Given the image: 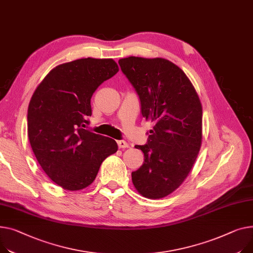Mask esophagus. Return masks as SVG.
<instances>
[{
	"mask_svg": "<svg viewBox=\"0 0 253 253\" xmlns=\"http://www.w3.org/2000/svg\"><path fill=\"white\" fill-rule=\"evenodd\" d=\"M117 143H118V146H119V148H127V147H129V144L126 141H124V140H118Z\"/></svg>",
	"mask_w": 253,
	"mask_h": 253,
	"instance_id": "1",
	"label": "esophagus"
}]
</instances>
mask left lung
I'll return each mask as SVG.
<instances>
[{
  "mask_svg": "<svg viewBox=\"0 0 253 253\" xmlns=\"http://www.w3.org/2000/svg\"><path fill=\"white\" fill-rule=\"evenodd\" d=\"M119 65L139 96L142 117L154 123L146 144L135 145L144 162L132 172V182L144 197L162 198L180 186L195 163L203 108L192 83L172 62L128 57Z\"/></svg>",
  "mask_w": 253,
  "mask_h": 253,
  "instance_id": "8db88e82",
  "label": "left lung"
}]
</instances>
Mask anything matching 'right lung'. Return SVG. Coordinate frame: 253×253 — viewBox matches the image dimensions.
Masks as SVG:
<instances>
[{
  "mask_svg": "<svg viewBox=\"0 0 253 253\" xmlns=\"http://www.w3.org/2000/svg\"><path fill=\"white\" fill-rule=\"evenodd\" d=\"M118 71L113 59L64 63L44 77L30 99L27 132L32 151L44 173L64 189L87 187L104 160L118 150L114 139L84 129L93 92Z\"/></svg>",
  "mask_w": 253,
  "mask_h": 253,
  "instance_id": "add662e5",
  "label": "right lung"
}]
</instances>
